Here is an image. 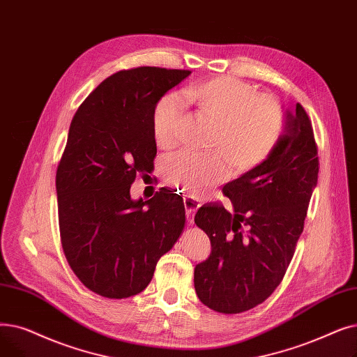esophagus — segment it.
<instances>
[{"label": "esophagus", "instance_id": "1", "mask_svg": "<svg viewBox=\"0 0 357 357\" xmlns=\"http://www.w3.org/2000/svg\"><path fill=\"white\" fill-rule=\"evenodd\" d=\"M183 202H184L185 218H188V222H189V224H193V218H195L196 211H197L199 206H200V202H199L196 197H192V196H184Z\"/></svg>", "mask_w": 357, "mask_h": 357}]
</instances>
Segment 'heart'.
Instances as JSON below:
<instances>
[{"instance_id": "b5f03b06", "label": "heart", "mask_w": 357, "mask_h": 357, "mask_svg": "<svg viewBox=\"0 0 357 357\" xmlns=\"http://www.w3.org/2000/svg\"><path fill=\"white\" fill-rule=\"evenodd\" d=\"M184 94L196 114L213 125L208 149L223 160L231 173L240 174L260 165L276 148L283 132V112L273 96L257 94L251 84L231 77L202 81ZM180 119L177 97H162L151 119L158 148L176 145ZM217 158L169 157L164 164L165 180L185 193L199 195L225 174L224 164Z\"/></svg>"}]
</instances>
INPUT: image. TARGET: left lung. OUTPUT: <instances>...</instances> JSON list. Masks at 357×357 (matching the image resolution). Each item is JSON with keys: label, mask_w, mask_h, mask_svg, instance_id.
<instances>
[{"label": "left lung", "mask_w": 357, "mask_h": 357, "mask_svg": "<svg viewBox=\"0 0 357 357\" xmlns=\"http://www.w3.org/2000/svg\"><path fill=\"white\" fill-rule=\"evenodd\" d=\"M318 165L312 123L296 103L268 158L224 185L234 212L211 203L195 216L212 245L211 256L195 267L202 303L216 312L240 314L273 294L303 231Z\"/></svg>", "instance_id": "1"}]
</instances>
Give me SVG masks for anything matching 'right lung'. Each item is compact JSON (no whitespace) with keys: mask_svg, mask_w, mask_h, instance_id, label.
I'll use <instances>...</instances> for the list:
<instances>
[{"mask_svg":"<svg viewBox=\"0 0 357 357\" xmlns=\"http://www.w3.org/2000/svg\"><path fill=\"white\" fill-rule=\"evenodd\" d=\"M190 74L157 66L119 71L73 119L56 169L61 243L77 278L100 296L142 292L184 228L183 197L161 188L149 200H133L130 184L154 169V107Z\"/></svg>","mask_w":357,"mask_h":357,"instance_id":"obj_1","label":"right lung"}]
</instances>
